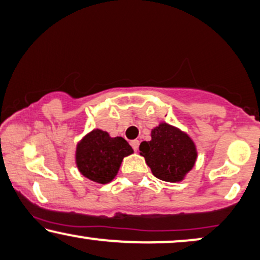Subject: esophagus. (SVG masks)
<instances>
[{
    "label": "esophagus",
    "instance_id": "34e87169",
    "mask_svg": "<svg viewBox=\"0 0 260 260\" xmlns=\"http://www.w3.org/2000/svg\"><path fill=\"white\" fill-rule=\"evenodd\" d=\"M131 145H132L134 151H138V148H139V140H132Z\"/></svg>",
    "mask_w": 260,
    "mask_h": 260
}]
</instances>
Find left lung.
Returning <instances> with one entry per match:
<instances>
[{"label": "left lung", "instance_id": "1", "mask_svg": "<svg viewBox=\"0 0 260 260\" xmlns=\"http://www.w3.org/2000/svg\"><path fill=\"white\" fill-rule=\"evenodd\" d=\"M140 154L152 174L165 182H181L195 165L197 150L188 134L166 122L151 131V140L143 141Z\"/></svg>", "mask_w": 260, "mask_h": 260}]
</instances>
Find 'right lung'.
I'll return each instance as SVG.
<instances>
[{"label":"right lung","mask_w":260,"mask_h":260,"mask_svg":"<svg viewBox=\"0 0 260 260\" xmlns=\"http://www.w3.org/2000/svg\"><path fill=\"white\" fill-rule=\"evenodd\" d=\"M133 153L123 138H112L102 129H92L77 144L76 165L90 181L107 184L119 171L123 158Z\"/></svg>","instance_id":"add662e5"}]
</instances>
